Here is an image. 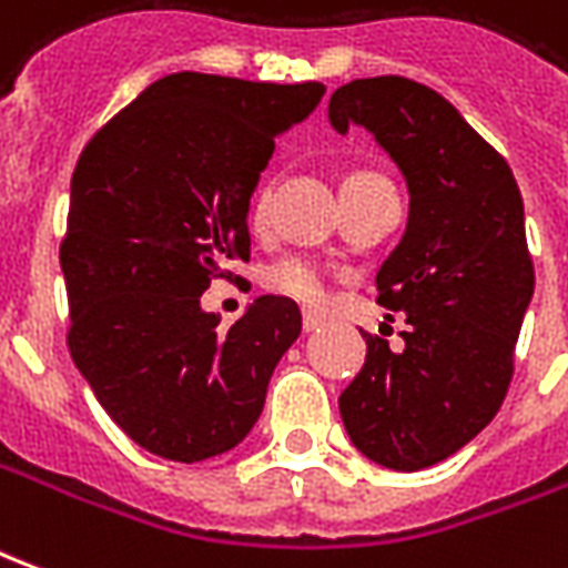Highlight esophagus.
<instances>
[{
    "mask_svg": "<svg viewBox=\"0 0 568 568\" xmlns=\"http://www.w3.org/2000/svg\"><path fill=\"white\" fill-rule=\"evenodd\" d=\"M304 332H320L322 325H325V316L320 313H313V310H304Z\"/></svg>",
    "mask_w": 568,
    "mask_h": 568,
    "instance_id": "obj_1",
    "label": "esophagus"
}]
</instances>
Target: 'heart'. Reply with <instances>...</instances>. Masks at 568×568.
Listing matches in <instances>:
<instances>
[{
	"label": "heart",
	"instance_id": "b5f03b06",
	"mask_svg": "<svg viewBox=\"0 0 568 568\" xmlns=\"http://www.w3.org/2000/svg\"><path fill=\"white\" fill-rule=\"evenodd\" d=\"M346 179H377V173L356 170V173H349ZM261 210H264V197H258L255 215H261ZM267 285H271L276 295L292 297V301L307 304V307H322L325 297H328V276L307 255H288V258L276 261L271 273H267Z\"/></svg>",
	"mask_w": 568,
	"mask_h": 568
}]
</instances>
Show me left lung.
I'll return each mask as SVG.
<instances>
[{
  "instance_id": "obj_1",
  "label": "left lung",
  "mask_w": 568,
  "mask_h": 568,
  "mask_svg": "<svg viewBox=\"0 0 568 568\" xmlns=\"http://www.w3.org/2000/svg\"><path fill=\"white\" fill-rule=\"evenodd\" d=\"M328 118L337 133L371 130L410 191L405 236L377 273V304L407 313L405 346L365 332V365L337 405L368 459L419 471L475 438L511 386L536 288L524 197L499 151L419 81H349Z\"/></svg>"
}]
</instances>
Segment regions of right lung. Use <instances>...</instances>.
<instances>
[{"instance_id":"right-lung-1","label":"right lung","mask_w":568,"mask_h":568,"mask_svg":"<svg viewBox=\"0 0 568 568\" xmlns=\"http://www.w3.org/2000/svg\"><path fill=\"white\" fill-rule=\"evenodd\" d=\"M322 93L175 72L81 151L60 243L67 344L105 414L154 456L203 463L236 447L301 334L292 297L261 295L219 332L200 295L231 276L227 261H248V197L273 140Z\"/></svg>"}]
</instances>
